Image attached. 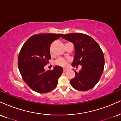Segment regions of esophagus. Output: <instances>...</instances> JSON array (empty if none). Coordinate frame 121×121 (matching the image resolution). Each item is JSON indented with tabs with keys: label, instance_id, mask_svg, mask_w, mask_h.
<instances>
[{
	"label": "esophagus",
	"instance_id": "1",
	"mask_svg": "<svg viewBox=\"0 0 121 121\" xmlns=\"http://www.w3.org/2000/svg\"><path fill=\"white\" fill-rule=\"evenodd\" d=\"M66 71H67L66 69H64V72H66Z\"/></svg>",
	"mask_w": 121,
	"mask_h": 121
}]
</instances>
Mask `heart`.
<instances>
[{
	"instance_id": "1",
	"label": "heart",
	"mask_w": 121,
	"mask_h": 121,
	"mask_svg": "<svg viewBox=\"0 0 121 121\" xmlns=\"http://www.w3.org/2000/svg\"><path fill=\"white\" fill-rule=\"evenodd\" d=\"M55 64L57 65H60L62 66H66L67 65V61L64 59L60 58L55 61Z\"/></svg>"
}]
</instances>
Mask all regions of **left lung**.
<instances>
[{"mask_svg": "<svg viewBox=\"0 0 121 121\" xmlns=\"http://www.w3.org/2000/svg\"><path fill=\"white\" fill-rule=\"evenodd\" d=\"M62 38L74 46L72 66H82L79 72L74 71L75 76L70 80L71 85L78 91L91 89L99 81L104 70L105 60L101 48L92 38L82 33L67 34Z\"/></svg>", "mask_w": 121, "mask_h": 121, "instance_id": "8db88e82", "label": "left lung"}]
</instances>
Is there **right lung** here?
Listing matches in <instances>:
<instances>
[{
  "label": "right lung",
  "instance_id": "obj_1",
  "mask_svg": "<svg viewBox=\"0 0 121 121\" xmlns=\"http://www.w3.org/2000/svg\"><path fill=\"white\" fill-rule=\"evenodd\" d=\"M64 34H39L31 36L22 47L18 58V67L22 78L31 89L44 94L52 91L57 85L63 72L62 67L55 66L46 71L44 66L51 59V44Z\"/></svg>",
  "mask_w": 121,
  "mask_h": 121
}]
</instances>
